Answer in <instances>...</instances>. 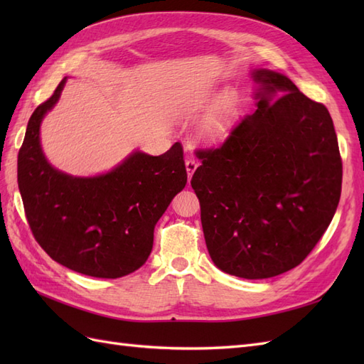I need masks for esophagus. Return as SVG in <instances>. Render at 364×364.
<instances>
[{
  "mask_svg": "<svg viewBox=\"0 0 364 364\" xmlns=\"http://www.w3.org/2000/svg\"><path fill=\"white\" fill-rule=\"evenodd\" d=\"M185 168H186V174H188V182H190L196 168H197V162L194 159H188L185 162Z\"/></svg>",
  "mask_w": 364,
  "mask_h": 364,
  "instance_id": "esophagus-1",
  "label": "esophagus"
}]
</instances>
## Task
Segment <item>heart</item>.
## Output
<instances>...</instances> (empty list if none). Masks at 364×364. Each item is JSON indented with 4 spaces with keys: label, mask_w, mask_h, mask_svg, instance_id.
<instances>
[{
    "label": "heart",
    "mask_w": 364,
    "mask_h": 364,
    "mask_svg": "<svg viewBox=\"0 0 364 364\" xmlns=\"http://www.w3.org/2000/svg\"><path fill=\"white\" fill-rule=\"evenodd\" d=\"M240 118V106L232 90L218 94L215 103L196 127V138L203 146H217L232 134Z\"/></svg>",
    "instance_id": "heart-1"
}]
</instances>
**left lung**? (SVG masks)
Wrapping results in <instances>:
<instances>
[{"label":"left lung","instance_id":"1","mask_svg":"<svg viewBox=\"0 0 364 364\" xmlns=\"http://www.w3.org/2000/svg\"><path fill=\"white\" fill-rule=\"evenodd\" d=\"M249 75L257 111L222 147L199 151L191 186L215 266L266 279L299 266L325 234L340 200L341 159L323 105L281 73Z\"/></svg>","mask_w":364,"mask_h":364}]
</instances>
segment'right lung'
<instances>
[{
	"instance_id": "add662e5",
	"label": "right lung",
	"mask_w": 364,
	"mask_h": 364,
	"mask_svg": "<svg viewBox=\"0 0 364 364\" xmlns=\"http://www.w3.org/2000/svg\"><path fill=\"white\" fill-rule=\"evenodd\" d=\"M68 77L31 114L18 155V186L31 232L62 266L94 278L134 273L153 247V229L186 185L179 142L164 155L134 150L109 171L73 176L48 162L41 124Z\"/></svg>"
}]
</instances>
